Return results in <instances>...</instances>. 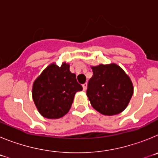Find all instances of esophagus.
Segmentation results:
<instances>
[{"instance_id":"obj_1","label":"esophagus","mask_w":158,"mask_h":158,"mask_svg":"<svg viewBox=\"0 0 158 158\" xmlns=\"http://www.w3.org/2000/svg\"><path fill=\"white\" fill-rule=\"evenodd\" d=\"M82 87H83L84 91H86V89H87V83L84 84L83 85H82Z\"/></svg>"}]
</instances>
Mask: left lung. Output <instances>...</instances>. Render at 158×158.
<instances>
[{
	"label": "left lung",
	"mask_w": 158,
	"mask_h": 158,
	"mask_svg": "<svg viewBox=\"0 0 158 158\" xmlns=\"http://www.w3.org/2000/svg\"><path fill=\"white\" fill-rule=\"evenodd\" d=\"M93 75L89 81L87 96L96 111L113 115L122 112L133 95L129 77L115 64L92 67Z\"/></svg>",
	"instance_id": "8db88e82"
}]
</instances>
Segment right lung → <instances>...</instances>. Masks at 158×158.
Wrapping results in <instances>:
<instances>
[{
	"label": "right lung",
	"mask_w": 158,
	"mask_h": 158,
	"mask_svg": "<svg viewBox=\"0 0 158 158\" xmlns=\"http://www.w3.org/2000/svg\"><path fill=\"white\" fill-rule=\"evenodd\" d=\"M82 89L76 74L69 71V65L51 64L35 81L32 97L43 117L58 118L69 111L75 93Z\"/></svg>",
	"instance_id": "1"
}]
</instances>
